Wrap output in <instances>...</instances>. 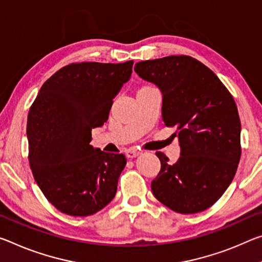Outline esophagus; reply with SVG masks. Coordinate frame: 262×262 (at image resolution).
<instances>
[{"mask_svg": "<svg viewBox=\"0 0 262 262\" xmlns=\"http://www.w3.org/2000/svg\"><path fill=\"white\" fill-rule=\"evenodd\" d=\"M140 151L139 150H135V149H127L126 150V156L128 157V159H134V157H138L140 155Z\"/></svg>", "mask_w": 262, "mask_h": 262, "instance_id": "34e87169", "label": "esophagus"}]
</instances>
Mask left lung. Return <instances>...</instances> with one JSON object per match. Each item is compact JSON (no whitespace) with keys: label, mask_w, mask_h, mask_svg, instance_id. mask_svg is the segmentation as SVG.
I'll list each match as a JSON object with an SVG mask.
<instances>
[{"label":"left lung","mask_w":262,"mask_h":262,"mask_svg":"<svg viewBox=\"0 0 262 262\" xmlns=\"http://www.w3.org/2000/svg\"><path fill=\"white\" fill-rule=\"evenodd\" d=\"M135 72L162 92V116L175 127L181 157L171 164L157 151L161 170L151 182L156 199L178 213L212 206L235 175L242 124L232 94L219 78L190 56L139 61Z\"/></svg>","instance_id":"1"}]
</instances>
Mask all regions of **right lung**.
<instances>
[{"mask_svg":"<svg viewBox=\"0 0 262 262\" xmlns=\"http://www.w3.org/2000/svg\"><path fill=\"white\" fill-rule=\"evenodd\" d=\"M133 64L72 63L40 87L28 115L32 175L48 201L65 214L87 217L114 198L123 154L93 148L92 129L108 120L113 99Z\"/></svg>","mask_w":262,"mask_h":262,"instance_id":"right-lung-1","label":"right lung"}]
</instances>
